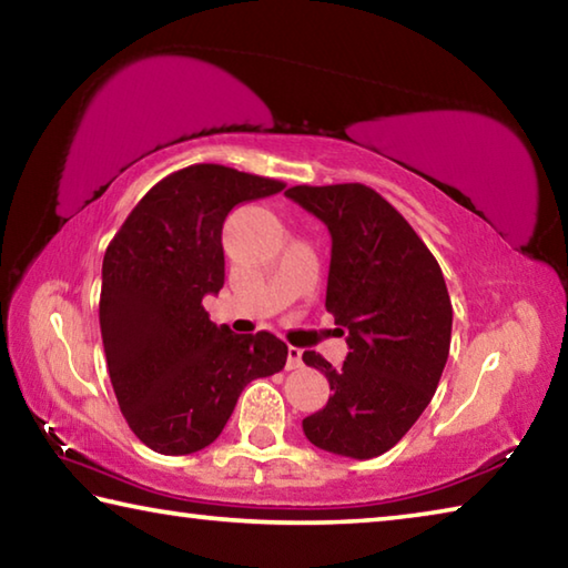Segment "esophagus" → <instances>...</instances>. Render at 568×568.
I'll return each instance as SVG.
<instances>
[{
    "label": "esophagus",
    "mask_w": 568,
    "mask_h": 568,
    "mask_svg": "<svg viewBox=\"0 0 568 568\" xmlns=\"http://www.w3.org/2000/svg\"><path fill=\"white\" fill-rule=\"evenodd\" d=\"M303 365V351L301 348H287V368L291 371H295V368H301Z\"/></svg>",
    "instance_id": "1"
}]
</instances>
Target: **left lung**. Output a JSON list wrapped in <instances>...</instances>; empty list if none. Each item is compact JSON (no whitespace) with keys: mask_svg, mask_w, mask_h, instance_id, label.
Segmentation results:
<instances>
[{"mask_svg":"<svg viewBox=\"0 0 568 568\" xmlns=\"http://www.w3.org/2000/svg\"><path fill=\"white\" fill-rule=\"evenodd\" d=\"M285 195L328 227L325 307L348 335L341 368L321 353H303L333 390L325 408L303 420L305 438L338 456H381L426 410L448 361L454 307L444 273L408 220L373 187L295 185Z\"/></svg>","mask_w":568,"mask_h":568,"instance_id":"8db88e82","label":"left lung"}]
</instances>
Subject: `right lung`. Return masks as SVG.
Masks as SVG:
<instances>
[{
  "mask_svg": "<svg viewBox=\"0 0 568 568\" xmlns=\"http://www.w3.org/2000/svg\"><path fill=\"white\" fill-rule=\"evenodd\" d=\"M283 187L225 165L182 168L134 205L108 245L100 328L110 381L132 434L158 454L210 446L247 383L283 371L281 338L237 335L203 307L225 283L227 213Z\"/></svg>",
  "mask_w": 568,
  "mask_h": 568,
  "instance_id": "obj_1",
  "label": "right lung"
}]
</instances>
